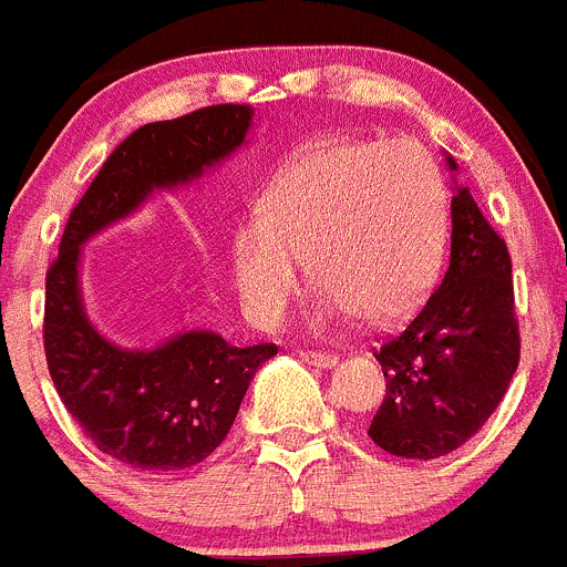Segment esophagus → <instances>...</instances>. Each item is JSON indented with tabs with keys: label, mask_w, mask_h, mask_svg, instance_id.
<instances>
[{
	"label": "esophagus",
	"mask_w": 567,
	"mask_h": 567,
	"mask_svg": "<svg viewBox=\"0 0 567 567\" xmlns=\"http://www.w3.org/2000/svg\"><path fill=\"white\" fill-rule=\"evenodd\" d=\"M299 355L301 361L319 369H332L338 363V358L332 355V352H324V349H305V352H299Z\"/></svg>",
	"instance_id": "34e87169"
}]
</instances>
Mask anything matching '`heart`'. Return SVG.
Returning a JSON list of instances; mask_svg holds the SVG:
<instances>
[{"label": "heart", "instance_id": "1", "mask_svg": "<svg viewBox=\"0 0 567 567\" xmlns=\"http://www.w3.org/2000/svg\"><path fill=\"white\" fill-rule=\"evenodd\" d=\"M447 193L414 142L305 147L262 200V218L235 231L231 262L243 305L262 327L299 299L305 262L324 290L321 319L358 313L389 324L414 310L442 271Z\"/></svg>", "mask_w": 567, "mask_h": 567}]
</instances>
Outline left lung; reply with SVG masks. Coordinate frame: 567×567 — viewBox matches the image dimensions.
<instances>
[{"instance_id": "left-lung-1", "label": "left lung", "mask_w": 567, "mask_h": 567, "mask_svg": "<svg viewBox=\"0 0 567 567\" xmlns=\"http://www.w3.org/2000/svg\"><path fill=\"white\" fill-rule=\"evenodd\" d=\"M447 167L456 162L447 156ZM451 262L374 358L385 396L369 436L391 456H447L484 427L520 363L512 257L467 187L451 200Z\"/></svg>"}]
</instances>
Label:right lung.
Returning a JSON list of instances; mask_svg holds the SVG:
<instances>
[{
  "instance_id": "right-lung-1",
  "label": "right lung",
  "mask_w": 567,
  "mask_h": 567,
  "mask_svg": "<svg viewBox=\"0 0 567 567\" xmlns=\"http://www.w3.org/2000/svg\"><path fill=\"white\" fill-rule=\"evenodd\" d=\"M251 116V105L220 103L136 128L75 204L47 271L44 352L58 396L97 451L134 470H187L215 453L277 343L240 349L218 332L189 330L156 349L116 347L83 310L81 246L153 189L193 182L235 153Z\"/></svg>"
}]
</instances>
